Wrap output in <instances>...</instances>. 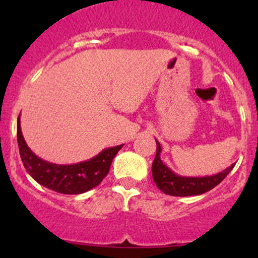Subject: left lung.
Masks as SVG:
<instances>
[{
    "mask_svg": "<svg viewBox=\"0 0 258 258\" xmlns=\"http://www.w3.org/2000/svg\"><path fill=\"white\" fill-rule=\"evenodd\" d=\"M157 150H156V157L152 162V176L156 186L166 195L170 196H196V195H202L205 192L210 191L213 187L217 186L218 183L223 181V178L232 171L235 167V163L226 168L222 172L213 176H206V177H184V176H178L173 173L165 163L161 161V146L158 141Z\"/></svg>",
    "mask_w": 258,
    "mask_h": 258,
    "instance_id": "1",
    "label": "left lung"
}]
</instances>
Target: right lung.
Returning <instances> with one entry per match:
<instances>
[{
	"label": "right lung",
	"mask_w": 258,
	"mask_h": 258,
	"mask_svg": "<svg viewBox=\"0 0 258 258\" xmlns=\"http://www.w3.org/2000/svg\"><path fill=\"white\" fill-rule=\"evenodd\" d=\"M17 141L26 171L35 181L63 195H79L98 186L107 176L111 163L123 145L103 150L97 156L75 165H54L37 157L22 136L20 116L17 118Z\"/></svg>",
	"instance_id": "obj_1"
}]
</instances>
